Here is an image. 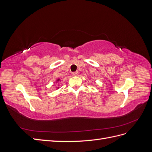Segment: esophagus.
<instances>
[{"label":"esophagus","instance_id":"esophagus-1","mask_svg":"<svg viewBox=\"0 0 152 152\" xmlns=\"http://www.w3.org/2000/svg\"><path fill=\"white\" fill-rule=\"evenodd\" d=\"M78 73H78L77 72H73L72 73V75H73V76H76V75H78Z\"/></svg>","mask_w":152,"mask_h":152}]
</instances>
